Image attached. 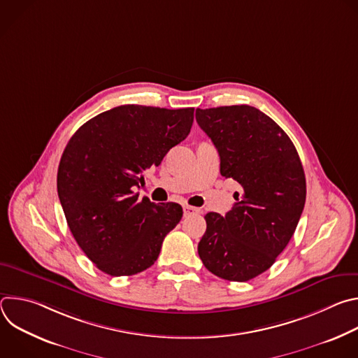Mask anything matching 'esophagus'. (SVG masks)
Wrapping results in <instances>:
<instances>
[{
    "mask_svg": "<svg viewBox=\"0 0 358 358\" xmlns=\"http://www.w3.org/2000/svg\"><path fill=\"white\" fill-rule=\"evenodd\" d=\"M199 208H195V207H191V206H184V215L185 217H191V215H196L199 214Z\"/></svg>",
    "mask_w": 358,
    "mask_h": 358,
    "instance_id": "obj_1",
    "label": "esophagus"
}]
</instances>
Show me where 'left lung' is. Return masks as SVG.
<instances>
[{"mask_svg": "<svg viewBox=\"0 0 358 358\" xmlns=\"http://www.w3.org/2000/svg\"><path fill=\"white\" fill-rule=\"evenodd\" d=\"M196 123L217 147L221 176L239 184L225 217L206 215L199 258L211 273L246 282L268 271L294 234L306 178L289 136L248 105L196 109Z\"/></svg>", "mask_w": 358, "mask_h": 358, "instance_id": "obj_1", "label": "left lung"}]
</instances>
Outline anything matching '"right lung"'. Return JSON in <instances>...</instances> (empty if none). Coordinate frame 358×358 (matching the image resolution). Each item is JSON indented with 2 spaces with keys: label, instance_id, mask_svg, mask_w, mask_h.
I'll use <instances>...</instances> for the list:
<instances>
[{
  "label": "right lung",
  "instance_id": "right-lung-1",
  "mask_svg": "<svg viewBox=\"0 0 358 358\" xmlns=\"http://www.w3.org/2000/svg\"><path fill=\"white\" fill-rule=\"evenodd\" d=\"M194 109L123 105L86 122L71 137L58 169L68 227L97 269L110 276L145 271L160 255L182 208L133 192L189 133Z\"/></svg>",
  "mask_w": 358,
  "mask_h": 358
}]
</instances>
